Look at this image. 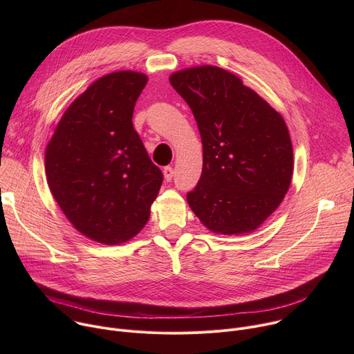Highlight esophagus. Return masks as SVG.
<instances>
[{"label": "esophagus", "instance_id": "esophagus-1", "mask_svg": "<svg viewBox=\"0 0 354 354\" xmlns=\"http://www.w3.org/2000/svg\"><path fill=\"white\" fill-rule=\"evenodd\" d=\"M164 178L167 182H171L172 178H174V168L169 165V167H165L164 168Z\"/></svg>", "mask_w": 354, "mask_h": 354}]
</instances>
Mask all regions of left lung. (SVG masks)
<instances>
[{
    "instance_id": "8db88e82",
    "label": "left lung",
    "mask_w": 354,
    "mask_h": 354,
    "mask_svg": "<svg viewBox=\"0 0 354 354\" xmlns=\"http://www.w3.org/2000/svg\"><path fill=\"white\" fill-rule=\"evenodd\" d=\"M203 144V171L187 203L207 230L223 235L254 232L288 192L292 144L287 124L235 74L197 66L171 74Z\"/></svg>"
}]
</instances>
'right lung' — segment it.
Masks as SVG:
<instances>
[{
  "mask_svg": "<svg viewBox=\"0 0 354 354\" xmlns=\"http://www.w3.org/2000/svg\"><path fill=\"white\" fill-rule=\"evenodd\" d=\"M147 82L130 70L100 77L73 100L46 147L57 205L78 232L104 245L142 230L162 183L131 122Z\"/></svg>",
  "mask_w": 354,
  "mask_h": 354,
  "instance_id": "right-lung-1",
  "label": "right lung"
}]
</instances>
